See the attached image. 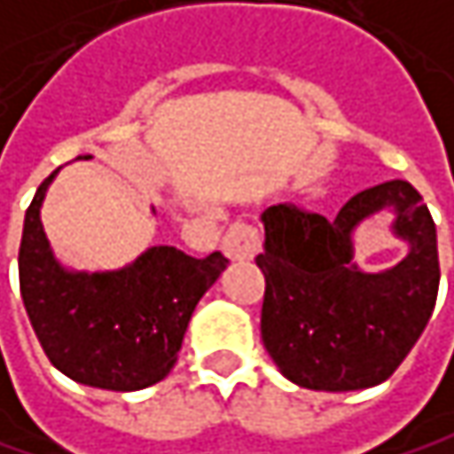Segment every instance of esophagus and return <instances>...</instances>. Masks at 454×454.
<instances>
[{
	"instance_id": "1",
	"label": "esophagus",
	"mask_w": 454,
	"mask_h": 454,
	"mask_svg": "<svg viewBox=\"0 0 454 454\" xmlns=\"http://www.w3.org/2000/svg\"><path fill=\"white\" fill-rule=\"evenodd\" d=\"M223 253L231 261H253L261 253V234L253 223H234L223 237Z\"/></svg>"
}]
</instances>
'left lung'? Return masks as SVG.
I'll return each instance as SVG.
<instances>
[{"label":"left lung","mask_w":454,"mask_h":454,"mask_svg":"<svg viewBox=\"0 0 454 454\" xmlns=\"http://www.w3.org/2000/svg\"><path fill=\"white\" fill-rule=\"evenodd\" d=\"M380 208L395 212L392 231L411 250L370 275L353 261V234ZM261 220V335L279 372L311 391L388 380L423 335L439 293L436 225L423 196L407 180H388L351 196L333 220L295 204H274Z\"/></svg>","instance_id":"8db88e82"}]
</instances>
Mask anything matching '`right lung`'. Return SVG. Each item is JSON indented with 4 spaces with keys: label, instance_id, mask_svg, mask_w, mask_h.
<instances>
[{
    "label": "right lung",
    "instance_id": "obj_1",
    "mask_svg": "<svg viewBox=\"0 0 454 454\" xmlns=\"http://www.w3.org/2000/svg\"><path fill=\"white\" fill-rule=\"evenodd\" d=\"M55 175L36 188L23 220L18 274L28 322L66 378L103 391L148 388L175 367L196 303L229 261L159 245L116 271H71L55 258L42 225Z\"/></svg>",
    "mask_w": 454,
    "mask_h": 454
}]
</instances>
